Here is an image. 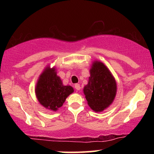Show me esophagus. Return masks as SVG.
I'll return each mask as SVG.
<instances>
[{
    "mask_svg": "<svg viewBox=\"0 0 154 154\" xmlns=\"http://www.w3.org/2000/svg\"><path fill=\"white\" fill-rule=\"evenodd\" d=\"M74 87H75V90H81V85H80V84H79V83L75 84Z\"/></svg>",
    "mask_w": 154,
    "mask_h": 154,
    "instance_id": "34e87169",
    "label": "esophagus"
}]
</instances>
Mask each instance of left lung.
<instances>
[{
  "mask_svg": "<svg viewBox=\"0 0 154 154\" xmlns=\"http://www.w3.org/2000/svg\"><path fill=\"white\" fill-rule=\"evenodd\" d=\"M88 83L83 93L88 104L95 112H101L112 104L116 95L117 84L110 70L98 60L92 63Z\"/></svg>",
  "mask_w": 154,
  "mask_h": 154,
  "instance_id": "1",
  "label": "left lung"
}]
</instances>
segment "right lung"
<instances>
[{"label": "right lung", "instance_id": "right-lung-1", "mask_svg": "<svg viewBox=\"0 0 154 154\" xmlns=\"http://www.w3.org/2000/svg\"><path fill=\"white\" fill-rule=\"evenodd\" d=\"M74 90L70 85H64L60 77L57 75L55 67L49 65L39 75L35 87L38 101L48 110L57 111L62 106L66 99Z\"/></svg>", "mask_w": 154, "mask_h": 154}]
</instances>
